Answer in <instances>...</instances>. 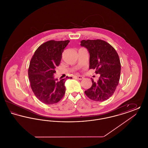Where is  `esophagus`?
Returning <instances> with one entry per match:
<instances>
[{"label":"esophagus","instance_id":"34e87169","mask_svg":"<svg viewBox=\"0 0 148 148\" xmlns=\"http://www.w3.org/2000/svg\"><path fill=\"white\" fill-rule=\"evenodd\" d=\"M75 78L77 79H78V80H82V79H84V77H83L82 76H80V75H77V76H75Z\"/></svg>","mask_w":148,"mask_h":148}]
</instances>
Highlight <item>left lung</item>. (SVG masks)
Here are the masks:
<instances>
[{
  "mask_svg": "<svg viewBox=\"0 0 148 148\" xmlns=\"http://www.w3.org/2000/svg\"><path fill=\"white\" fill-rule=\"evenodd\" d=\"M80 45L86 48L90 55L89 69L100 74L97 83L92 79V86L85 91L92 100L103 101L113 95L118 85L121 65L116 50L102 40H83Z\"/></svg>",
  "mask_w": 148,
  "mask_h": 148,
  "instance_id": "1",
  "label": "left lung"
}]
</instances>
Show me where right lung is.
<instances>
[{
    "mask_svg": "<svg viewBox=\"0 0 148 148\" xmlns=\"http://www.w3.org/2000/svg\"><path fill=\"white\" fill-rule=\"evenodd\" d=\"M69 42L66 40L44 42L36 50L30 60L28 76L32 89L36 97L45 104L58 103L65 92V82L69 77L58 80L54 74Z\"/></svg>",
    "mask_w": 148,
    "mask_h": 148,
    "instance_id": "add662e5",
    "label": "right lung"
}]
</instances>
